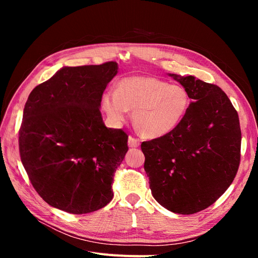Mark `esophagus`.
<instances>
[{
	"label": "esophagus",
	"instance_id": "1",
	"mask_svg": "<svg viewBox=\"0 0 258 258\" xmlns=\"http://www.w3.org/2000/svg\"><path fill=\"white\" fill-rule=\"evenodd\" d=\"M128 145H129V147H138L140 145V140L130 136L128 138Z\"/></svg>",
	"mask_w": 258,
	"mask_h": 258
}]
</instances>
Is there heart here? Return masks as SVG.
Masks as SVG:
<instances>
[{"label":"heart","mask_w":258,"mask_h":258,"mask_svg":"<svg viewBox=\"0 0 258 258\" xmlns=\"http://www.w3.org/2000/svg\"><path fill=\"white\" fill-rule=\"evenodd\" d=\"M188 104V95L181 86L146 76L122 79L115 91L102 98L103 110L113 122H123L134 111L136 128L147 138H160L176 128Z\"/></svg>","instance_id":"heart-1"}]
</instances>
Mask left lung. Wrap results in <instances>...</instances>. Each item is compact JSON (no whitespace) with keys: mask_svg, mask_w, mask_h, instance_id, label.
<instances>
[{"mask_svg":"<svg viewBox=\"0 0 258 258\" xmlns=\"http://www.w3.org/2000/svg\"><path fill=\"white\" fill-rule=\"evenodd\" d=\"M191 102L177 127L141 144L153 197L178 214L213 205L228 188L240 165L239 116L216 85L170 74Z\"/></svg>","mask_w":258,"mask_h":258,"instance_id":"obj_1","label":"left lung"}]
</instances>
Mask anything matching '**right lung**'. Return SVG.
<instances>
[{"label": "right lung", "instance_id": "obj_1", "mask_svg": "<svg viewBox=\"0 0 258 258\" xmlns=\"http://www.w3.org/2000/svg\"><path fill=\"white\" fill-rule=\"evenodd\" d=\"M115 61L66 67L31 91L19 129V153L44 201L72 214L105 207L128 136L105 127L100 112Z\"/></svg>", "mask_w": 258, "mask_h": 258}]
</instances>
